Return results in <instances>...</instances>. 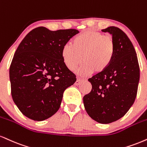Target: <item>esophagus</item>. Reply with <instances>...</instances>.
<instances>
[{
    "mask_svg": "<svg viewBox=\"0 0 147 147\" xmlns=\"http://www.w3.org/2000/svg\"><path fill=\"white\" fill-rule=\"evenodd\" d=\"M82 81H83L82 79H78L77 81H76V82L75 83V84L76 85V86H79V85H80L81 83H82Z\"/></svg>",
    "mask_w": 147,
    "mask_h": 147,
    "instance_id": "esophagus-1",
    "label": "esophagus"
}]
</instances>
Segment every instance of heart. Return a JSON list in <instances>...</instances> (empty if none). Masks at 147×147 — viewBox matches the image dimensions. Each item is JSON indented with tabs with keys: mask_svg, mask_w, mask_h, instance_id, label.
Returning a JSON list of instances; mask_svg holds the SVG:
<instances>
[{
	"mask_svg": "<svg viewBox=\"0 0 147 147\" xmlns=\"http://www.w3.org/2000/svg\"><path fill=\"white\" fill-rule=\"evenodd\" d=\"M115 53L116 46L112 37L94 31L80 33L74 38L73 45L66 43L61 49L63 62L70 70L84 61L79 70L81 75L105 71L112 63Z\"/></svg>",
	"mask_w": 147,
	"mask_h": 147,
	"instance_id": "obj_1",
	"label": "heart"
}]
</instances>
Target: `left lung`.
<instances>
[{
	"instance_id": "left-lung-1",
	"label": "left lung",
	"mask_w": 147,
	"mask_h": 147,
	"mask_svg": "<svg viewBox=\"0 0 147 147\" xmlns=\"http://www.w3.org/2000/svg\"><path fill=\"white\" fill-rule=\"evenodd\" d=\"M102 31L112 35L116 53L105 71L88 79L92 88L84 96V104L93 120L108 124L124 116L135 101L140 67L135 49L121 29L109 26Z\"/></svg>"
}]
</instances>
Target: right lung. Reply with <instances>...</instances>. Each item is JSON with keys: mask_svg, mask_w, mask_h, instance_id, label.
Wrapping results in <instances>:
<instances>
[{"mask_svg": "<svg viewBox=\"0 0 147 147\" xmlns=\"http://www.w3.org/2000/svg\"><path fill=\"white\" fill-rule=\"evenodd\" d=\"M76 29H33L16 51L9 68L11 96L20 111L33 121L50 118L59 109L63 93L77 80L67 68L61 49L79 33Z\"/></svg>", "mask_w": 147, "mask_h": 147, "instance_id": "add662e5", "label": "right lung"}]
</instances>
